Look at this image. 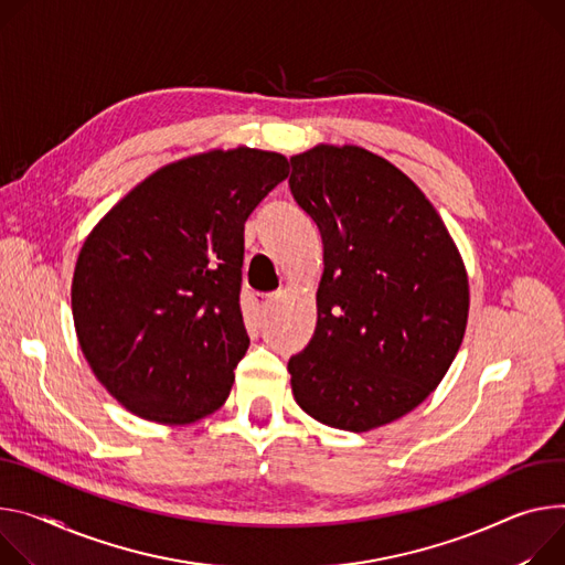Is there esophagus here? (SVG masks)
Returning a JSON list of instances; mask_svg holds the SVG:
<instances>
[{"label": "esophagus", "mask_w": 565, "mask_h": 565, "mask_svg": "<svg viewBox=\"0 0 565 565\" xmlns=\"http://www.w3.org/2000/svg\"><path fill=\"white\" fill-rule=\"evenodd\" d=\"M277 295L275 292H270V295H256V306H259V311H262V316H266L273 306L277 303Z\"/></svg>", "instance_id": "34e87169"}]
</instances>
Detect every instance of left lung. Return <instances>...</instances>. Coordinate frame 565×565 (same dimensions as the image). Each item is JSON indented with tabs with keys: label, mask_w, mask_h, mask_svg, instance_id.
<instances>
[{
	"label": "left lung",
	"mask_w": 565,
	"mask_h": 565,
	"mask_svg": "<svg viewBox=\"0 0 565 565\" xmlns=\"http://www.w3.org/2000/svg\"><path fill=\"white\" fill-rule=\"evenodd\" d=\"M290 191L324 243L318 324L288 361L297 405L367 433L424 403L469 322V275L424 191L376 152L318 143L290 158Z\"/></svg>",
	"instance_id": "1"
}]
</instances>
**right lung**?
Masks as SVG:
<instances>
[{"instance_id":"add662e5","label":"right lung","mask_w":565,"mask_h":565,"mask_svg":"<svg viewBox=\"0 0 565 565\" xmlns=\"http://www.w3.org/2000/svg\"><path fill=\"white\" fill-rule=\"evenodd\" d=\"M286 178L275 150L198 152L150 173L87 234L72 279L76 338L128 413L186 426L227 401L249 347L245 221Z\"/></svg>"}]
</instances>
